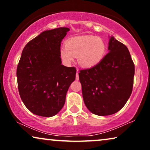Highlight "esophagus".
<instances>
[{
  "mask_svg": "<svg viewBox=\"0 0 150 150\" xmlns=\"http://www.w3.org/2000/svg\"><path fill=\"white\" fill-rule=\"evenodd\" d=\"M76 81H79V72H78V69H77V73H76Z\"/></svg>",
  "mask_w": 150,
  "mask_h": 150,
  "instance_id": "1",
  "label": "esophagus"
}]
</instances>
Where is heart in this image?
I'll return each mask as SVG.
<instances>
[{
  "instance_id": "obj_1",
  "label": "heart",
  "mask_w": 150,
  "mask_h": 150,
  "mask_svg": "<svg viewBox=\"0 0 150 150\" xmlns=\"http://www.w3.org/2000/svg\"><path fill=\"white\" fill-rule=\"evenodd\" d=\"M106 52V45L102 38L94 35L77 36L69 38L65 47H61L60 56L67 64L72 63L78 56L82 67H92L101 62Z\"/></svg>"
}]
</instances>
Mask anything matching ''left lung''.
<instances>
[{
	"label": "left lung",
	"instance_id": "left-lung-1",
	"mask_svg": "<svg viewBox=\"0 0 150 150\" xmlns=\"http://www.w3.org/2000/svg\"><path fill=\"white\" fill-rule=\"evenodd\" d=\"M108 53L99 64L80 70L85 106L92 113L109 115L122 109L132 93L134 65L127 47L109 37Z\"/></svg>",
	"mask_w": 150,
	"mask_h": 150
}]
</instances>
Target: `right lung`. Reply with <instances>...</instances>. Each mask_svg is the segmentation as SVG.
<instances>
[{"mask_svg":"<svg viewBox=\"0 0 150 150\" xmlns=\"http://www.w3.org/2000/svg\"><path fill=\"white\" fill-rule=\"evenodd\" d=\"M69 30H45L22 50L17 67L18 91L26 107L35 115L50 117L64 106L76 69L61 65V43Z\"/></svg>","mask_w":150,"mask_h":150,"instance_id":"right-lung-1","label":"right lung"}]
</instances>
